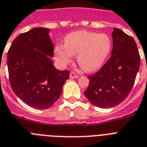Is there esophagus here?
<instances>
[{
	"label": "esophagus",
	"instance_id": "34e87169",
	"mask_svg": "<svg viewBox=\"0 0 147 147\" xmlns=\"http://www.w3.org/2000/svg\"><path fill=\"white\" fill-rule=\"evenodd\" d=\"M78 77H79V76L77 75L75 71H71L70 72V78H78Z\"/></svg>",
	"mask_w": 147,
	"mask_h": 147
}]
</instances>
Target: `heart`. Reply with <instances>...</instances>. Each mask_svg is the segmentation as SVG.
I'll list each match as a JSON object with an SVG mask.
<instances>
[{"label": "heart", "instance_id": "b5f03b06", "mask_svg": "<svg viewBox=\"0 0 147 147\" xmlns=\"http://www.w3.org/2000/svg\"><path fill=\"white\" fill-rule=\"evenodd\" d=\"M113 42L107 34L77 31L65 37L64 46L57 45L54 52L59 63H70L72 55L77 54V62L82 69L94 71L100 69L110 54Z\"/></svg>", "mask_w": 147, "mask_h": 147}]
</instances>
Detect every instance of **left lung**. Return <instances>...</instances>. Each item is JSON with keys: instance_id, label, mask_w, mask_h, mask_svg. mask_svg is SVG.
<instances>
[{"instance_id": "left-lung-1", "label": "left lung", "mask_w": 147, "mask_h": 147, "mask_svg": "<svg viewBox=\"0 0 147 147\" xmlns=\"http://www.w3.org/2000/svg\"><path fill=\"white\" fill-rule=\"evenodd\" d=\"M113 48L108 61L90 80L84 95L100 108H111L125 100L133 88L140 68V57L131 36L113 28Z\"/></svg>"}]
</instances>
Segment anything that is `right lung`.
Returning a JSON list of instances; mask_svg holds the SVG:
<instances>
[{
  "label": "right lung",
  "instance_id": "obj_1",
  "mask_svg": "<svg viewBox=\"0 0 147 147\" xmlns=\"http://www.w3.org/2000/svg\"><path fill=\"white\" fill-rule=\"evenodd\" d=\"M50 29L34 28L18 35L7 53L9 83L13 92L29 107L45 109L61 95L69 71L57 70L50 57L53 45Z\"/></svg>",
  "mask_w": 147,
  "mask_h": 147
}]
</instances>
